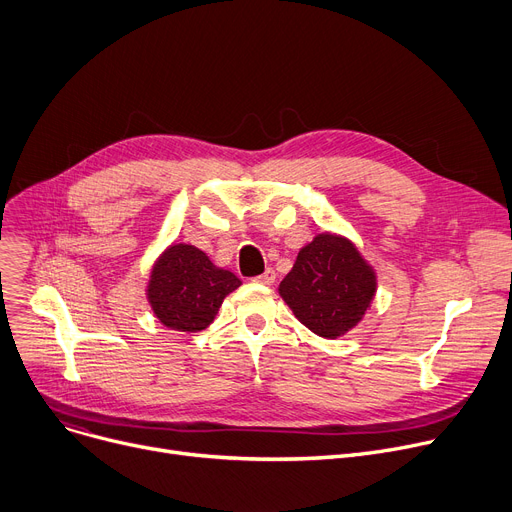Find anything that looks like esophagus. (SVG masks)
Segmentation results:
<instances>
[{"label": "esophagus", "mask_w": 512, "mask_h": 512, "mask_svg": "<svg viewBox=\"0 0 512 512\" xmlns=\"http://www.w3.org/2000/svg\"><path fill=\"white\" fill-rule=\"evenodd\" d=\"M255 282H259V284H265V286H271L276 282V271L271 269V267H267L261 276H257L255 278Z\"/></svg>", "instance_id": "1"}]
</instances>
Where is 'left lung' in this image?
<instances>
[{"label": "left lung", "mask_w": 512, "mask_h": 512, "mask_svg": "<svg viewBox=\"0 0 512 512\" xmlns=\"http://www.w3.org/2000/svg\"><path fill=\"white\" fill-rule=\"evenodd\" d=\"M377 290L374 271L342 236L319 234L300 249L280 294L296 319L321 337L350 331Z\"/></svg>", "instance_id": "8db88e82"}]
</instances>
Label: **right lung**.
I'll list each match as a JSON object with an SVG mask.
<instances>
[{"label":"right lung","instance_id":"right-lung-1","mask_svg":"<svg viewBox=\"0 0 512 512\" xmlns=\"http://www.w3.org/2000/svg\"><path fill=\"white\" fill-rule=\"evenodd\" d=\"M241 286L232 271L216 267L193 245H173L152 269L148 298L162 325L175 331L206 329L226 294Z\"/></svg>","mask_w":512,"mask_h":512}]
</instances>
